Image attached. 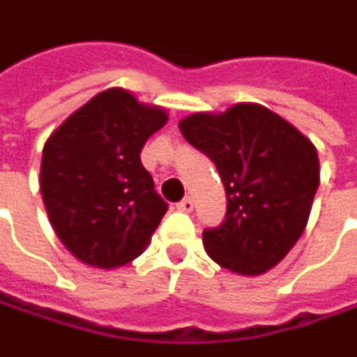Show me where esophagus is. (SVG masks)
Segmentation results:
<instances>
[{"label":"esophagus","instance_id":"34e87169","mask_svg":"<svg viewBox=\"0 0 357 357\" xmlns=\"http://www.w3.org/2000/svg\"><path fill=\"white\" fill-rule=\"evenodd\" d=\"M193 205H195V203H193L191 197H185V199L176 203V209H178V211H187V213H189V211H193Z\"/></svg>","mask_w":357,"mask_h":357}]
</instances>
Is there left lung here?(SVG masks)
<instances>
[{
    "label": "left lung",
    "mask_w": 357,
    "mask_h": 357,
    "mask_svg": "<svg viewBox=\"0 0 357 357\" xmlns=\"http://www.w3.org/2000/svg\"><path fill=\"white\" fill-rule=\"evenodd\" d=\"M224 183L228 211L203 230L207 255L241 275L275 267L302 236L319 189V154L294 125L261 105L195 112L178 123Z\"/></svg>",
    "instance_id": "8db88e82"
}]
</instances>
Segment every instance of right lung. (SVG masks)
Returning <instances> with one entry per match:
<instances>
[{
	"label": "right lung",
	"mask_w": 357,
	"mask_h": 357,
	"mask_svg": "<svg viewBox=\"0 0 357 357\" xmlns=\"http://www.w3.org/2000/svg\"><path fill=\"white\" fill-rule=\"evenodd\" d=\"M168 114L111 88L67 116L47 139L40 193L51 226L82 263L114 269L148 246L168 203L142 164V148Z\"/></svg>",
	"instance_id": "1"
}]
</instances>
